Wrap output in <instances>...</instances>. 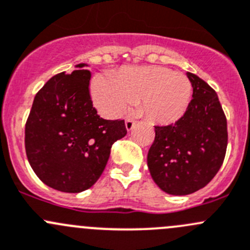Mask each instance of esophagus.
<instances>
[{
  "label": "esophagus",
  "mask_w": 250,
  "mask_h": 250,
  "mask_svg": "<svg viewBox=\"0 0 250 250\" xmlns=\"http://www.w3.org/2000/svg\"><path fill=\"white\" fill-rule=\"evenodd\" d=\"M135 125V121L132 120V118H128V120H125V129L129 132V130H132L133 128H134Z\"/></svg>",
  "instance_id": "1"
}]
</instances>
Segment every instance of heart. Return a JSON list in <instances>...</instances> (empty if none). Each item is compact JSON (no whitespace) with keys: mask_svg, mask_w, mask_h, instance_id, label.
Masks as SVG:
<instances>
[{"mask_svg":"<svg viewBox=\"0 0 250 250\" xmlns=\"http://www.w3.org/2000/svg\"><path fill=\"white\" fill-rule=\"evenodd\" d=\"M91 98L107 118L122 116L140 99V111L151 122L168 125L186 113L192 98V84L184 74L165 67H128L117 74H96Z\"/></svg>","mask_w":250,"mask_h":250,"instance_id":"1","label":"heart"}]
</instances>
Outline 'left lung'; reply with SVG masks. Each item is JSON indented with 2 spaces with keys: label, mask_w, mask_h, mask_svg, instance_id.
<instances>
[{
  "label": "left lung",
  "mask_w": 250,
  "mask_h": 250,
  "mask_svg": "<svg viewBox=\"0 0 250 250\" xmlns=\"http://www.w3.org/2000/svg\"><path fill=\"white\" fill-rule=\"evenodd\" d=\"M193 99L173 125H155L147 167L155 183L171 195L192 194L219 172L227 147V121L217 94L203 79L187 73Z\"/></svg>",
  "instance_id": "obj_1"
}]
</instances>
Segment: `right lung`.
<instances>
[{"label": "right lung", "instance_id": "add662e5", "mask_svg": "<svg viewBox=\"0 0 250 250\" xmlns=\"http://www.w3.org/2000/svg\"><path fill=\"white\" fill-rule=\"evenodd\" d=\"M77 64L53 76L35 95L25 125V151L36 176L53 189L81 193L96 183L111 147L127 134L125 121L104 120L93 107L91 73Z\"/></svg>", "mask_w": 250, "mask_h": 250}]
</instances>
